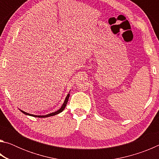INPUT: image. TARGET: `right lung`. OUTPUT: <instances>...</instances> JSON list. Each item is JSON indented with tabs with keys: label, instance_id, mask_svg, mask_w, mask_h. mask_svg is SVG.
<instances>
[{
	"label": "right lung",
	"instance_id": "1",
	"mask_svg": "<svg viewBox=\"0 0 159 159\" xmlns=\"http://www.w3.org/2000/svg\"><path fill=\"white\" fill-rule=\"evenodd\" d=\"M69 94H68V95H66V98H65V100H64V103L62 104V106L61 107V108L57 110V111H55V112H52L51 113V114H47V115H43V116H37V115H34V114H29V113H26L25 111H22V110H20V111L23 113V114H25L26 115H29V116H34V117H38V118H46V117H49V116H55V115H57L58 114H60V113H61V111H63V110L64 109V108H65L66 106V104L67 102H68V100H69Z\"/></svg>",
	"mask_w": 159,
	"mask_h": 159
}]
</instances>
